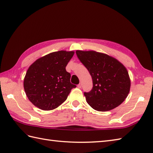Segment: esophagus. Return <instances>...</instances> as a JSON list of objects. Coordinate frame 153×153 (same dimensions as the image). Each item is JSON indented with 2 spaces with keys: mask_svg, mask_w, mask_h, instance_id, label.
<instances>
[{
  "mask_svg": "<svg viewBox=\"0 0 153 153\" xmlns=\"http://www.w3.org/2000/svg\"><path fill=\"white\" fill-rule=\"evenodd\" d=\"M81 87H82V85H81V83H80L79 84H78V85H77V87H78V88H81Z\"/></svg>",
  "mask_w": 153,
  "mask_h": 153,
  "instance_id": "1",
  "label": "esophagus"
}]
</instances>
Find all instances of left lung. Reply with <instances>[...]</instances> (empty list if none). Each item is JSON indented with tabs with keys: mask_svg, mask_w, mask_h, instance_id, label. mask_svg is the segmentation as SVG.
I'll use <instances>...</instances> for the list:
<instances>
[{
	"mask_svg": "<svg viewBox=\"0 0 153 153\" xmlns=\"http://www.w3.org/2000/svg\"><path fill=\"white\" fill-rule=\"evenodd\" d=\"M76 54L93 79V89L84 93L88 105L97 111H107L121 104L131 85L126 67L105 53L77 50Z\"/></svg>",
	"mask_w": 153,
	"mask_h": 153,
	"instance_id": "left-lung-1",
	"label": "left lung"
}]
</instances>
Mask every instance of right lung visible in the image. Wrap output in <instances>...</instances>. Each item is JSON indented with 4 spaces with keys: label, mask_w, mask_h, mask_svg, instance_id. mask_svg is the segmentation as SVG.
<instances>
[{
    "label": "right lung",
    "mask_w": 153,
    "mask_h": 153,
    "mask_svg": "<svg viewBox=\"0 0 153 153\" xmlns=\"http://www.w3.org/2000/svg\"><path fill=\"white\" fill-rule=\"evenodd\" d=\"M74 55V51L53 52L38 59L28 67L23 87L34 105L44 111L54 109L76 87L70 83V74L66 70Z\"/></svg>",
    "instance_id": "add662e5"
}]
</instances>
